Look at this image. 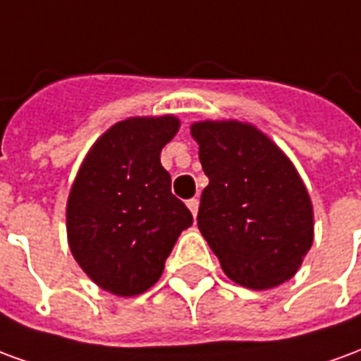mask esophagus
Here are the masks:
<instances>
[{
  "mask_svg": "<svg viewBox=\"0 0 361 361\" xmlns=\"http://www.w3.org/2000/svg\"><path fill=\"white\" fill-rule=\"evenodd\" d=\"M188 207L189 211L193 212V216H197V211H199V199H189Z\"/></svg>",
  "mask_w": 361,
  "mask_h": 361,
  "instance_id": "obj_1",
  "label": "esophagus"
}]
</instances>
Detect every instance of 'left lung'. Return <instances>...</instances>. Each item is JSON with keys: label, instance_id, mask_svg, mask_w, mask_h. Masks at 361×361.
Listing matches in <instances>:
<instances>
[{"label": "left lung", "instance_id": "1", "mask_svg": "<svg viewBox=\"0 0 361 361\" xmlns=\"http://www.w3.org/2000/svg\"><path fill=\"white\" fill-rule=\"evenodd\" d=\"M209 178L197 226L230 280L251 290L286 282L313 243V207L294 164L257 127L191 126Z\"/></svg>", "mask_w": 361, "mask_h": 361}]
</instances>
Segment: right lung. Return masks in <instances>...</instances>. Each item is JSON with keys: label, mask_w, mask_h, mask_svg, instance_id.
Segmentation results:
<instances>
[{"label": "right lung", "mask_w": 361, "mask_h": 361, "mask_svg": "<svg viewBox=\"0 0 361 361\" xmlns=\"http://www.w3.org/2000/svg\"><path fill=\"white\" fill-rule=\"evenodd\" d=\"M180 119L129 118L92 145L67 199V238L75 261L116 295L147 292L193 216L172 195L160 152Z\"/></svg>", "instance_id": "1"}]
</instances>
